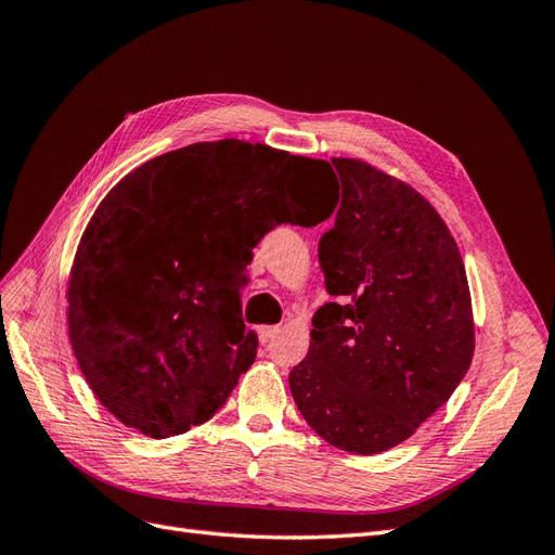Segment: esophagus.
<instances>
[{"label": "esophagus", "mask_w": 555, "mask_h": 555, "mask_svg": "<svg viewBox=\"0 0 555 555\" xmlns=\"http://www.w3.org/2000/svg\"><path fill=\"white\" fill-rule=\"evenodd\" d=\"M257 333H259V340L266 345V343H271L275 335L280 333V326H259Z\"/></svg>", "instance_id": "obj_1"}]
</instances>
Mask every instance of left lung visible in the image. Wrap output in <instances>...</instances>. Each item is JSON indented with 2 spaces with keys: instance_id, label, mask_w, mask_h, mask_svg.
I'll return each mask as SVG.
<instances>
[{
  "instance_id": "1",
  "label": "left lung",
  "mask_w": 555,
  "mask_h": 555,
  "mask_svg": "<svg viewBox=\"0 0 555 555\" xmlns=\"http://www.w3.org/2000/svg\"><path fill=\"white\" fill-rule=\"evenodd\" d=\"M335 227L319 241L340 304L312 317L308 357L289 389L328 444L373 456L416 433L451 398L475 354V319L456 241L412 184L357 157Z\"/></svg>"
}]
</instances>
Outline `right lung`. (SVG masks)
<instances>
[{"instance_id":"obj_1","label":"right lung","mask_w":555,"mask_h":555,"mask_svg":"<svg viewBox=\"0 0 555 555\" xmlns=\"http://www.w3.org/2000/svg\"><path fill=\"white\" fill-rule=\"evenodd\" d=\"M324 159L263 143H192L129 171L82 231L66 284L76 361L127 428L169 438L220 410L257 357L241 319L247 263L306 206Z\"/></svg>"}]
</instances>
